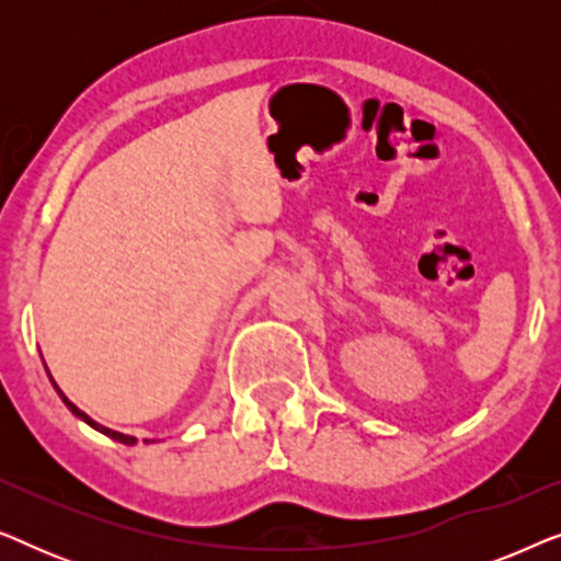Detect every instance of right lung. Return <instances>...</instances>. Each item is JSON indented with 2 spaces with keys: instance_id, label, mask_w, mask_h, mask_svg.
Returning a JSON list of instances; mask_svg holds the SVG:
<instances>
[{
  "instance_id": "right-lung-1",
  "label": "right lung",
  "mask_w": 561,
  "mask_h": 561,
  "mask_svg": "<svg viewBox=\"0 0 561 561\" xmlns=\"http://www.w3.org/2000/svg\"><path fill=\"white\" fill-rule=\"evenodd\" d=\"M48 378H50V373H48ZM50 382H53V388H56V390H58L60 401H64V403L68 405V411H71L76 419L87 421V424H89L91 428H96V432H102V434H106V436H110V439H114V442H122V444H127V447H133V444H137V439H135V436H129V434H122V432H112V428H106V426H102V424H96V421H94V419H91V416H87V413H83V411L79 409V405H73L71 401H68V398H66V393H64V390H60V388L56 386V380H53V378H50ZM145 442H150V439H145Z\"/></svg>"
}]
</instances>
